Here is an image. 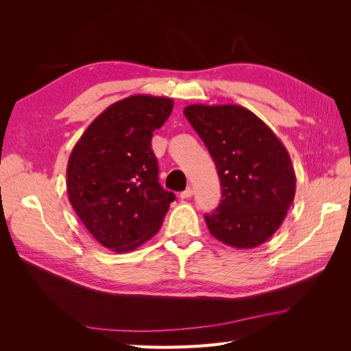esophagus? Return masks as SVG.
Wrapping results in <instances>:
<instances>
[{
  "mask_svg": "<svg viewBox=\"0 0 351 351\" xmlns=\"http://www.w3.org/2000/svg\"><path fill=\"white\" fill-rule=\"evenodd\" d=\"M192 196H193V189L192 187L186 189L184 192H182V195H180V197H182V199H190Z\"/></svg>",
  "mask_w": 351,
  "mask_h": 351,
  "instance_id": "obj_1",
  "label": "esophagus"
}]
</instances>
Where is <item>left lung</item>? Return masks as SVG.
<instances>
[{
	"label": "left lung",
	"mask_w": 351,
	"mask_h": 351,
	"mask_svg": "<svg viewBox=\"0 0 351 351\" xmlns=\"http://www.w3.org/2000/svg\"><path fill=\"white\" fill-rule=\"evenodd\" d=\"M184 115L214 159L222 189L205 215L209 232L252 249L280 228L293 204L295 174L285 146L258 115L240 105H187Z\"/></svg>",
	"instance_id": "8db88e82"
}]
</instances>
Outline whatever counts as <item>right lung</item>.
I'll return each mask as SVG.
<instances>
[{"label":"right lung","mask_w":351,"mask_h":351,"mask_svg":"<svg viewBox=\"0 0 351 351\" xmlns=\"http://www.w3.org/2000/svg\"><path fill=\"white\" fill-rule=\"evenodd\" d=\"M174 101L133 95L101 112L74 145L67 164L73 209L104 247L130 252L161 228L176 199L158 183L152 134Z\"/></svg>","instance_id":"right-lung-1"}]
</instances>
